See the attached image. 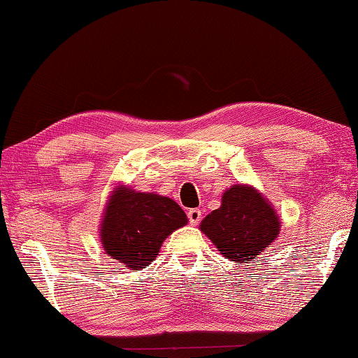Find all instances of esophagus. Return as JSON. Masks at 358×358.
I'll return each instance as SVG.
<instances>
[{
  "label": "esophagus",
  "mask_w": 358,
  "mask_h": 358,
  "mask_svg": "<svg viewBox=\"0 0 358 358\" xmlns=\"http://www.w3.org/2000/svg\"><path fill=\"white\" fill-rule=\"evenodd\" d=\"M188 220L191 225H197L202 220V212L199 209H189L188 210Z\"/></svg>",
  "instance_id": "obj_1"
}]
</instances>
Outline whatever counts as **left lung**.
<instances>
[{
  "instance_id": "obj_1",
  "label": "left lung",
  "mask_w": 358,
  "mask_h": 358,
  "mask_svg": "<svg viewBox=\"0 0 358 358\" xmlns=\"http://www.w3.org/2000/svg\"><path fill=\"white\" fill-rule=\"evenodd\" d=\"M280 218L252 186L234 185L222 196V206L201 222V231L231 262H250L280 234Z\"/></svg>"
}]
</instances>
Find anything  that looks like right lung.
<instances>
[{"mask_svg":"<svg viewBox=\"0 0 358 358\" xmlns=\"http://www.w3.org/2000/svg\"><path fill=\"white\" fill-rule=\"evenodd\" d=\"M186 223V213L170 197L119 186L104 209L101 244L128 268H145L165 238Z\"/></svg>","mask_w":358,"mask_h":358,"instance_id":"right-lung-1","label":"right lung"}]
</instances>
